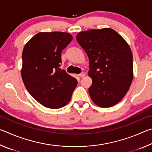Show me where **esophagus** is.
Returning <instances> with one entry per match:
<instances>
[{"label":"esophagus","instance_id":"esophagus-1","mask_svg":"<svg viewBox=\"0 0 152 152\" xmlns=\"http://www.w3.org/2000/svg\"><path fill=\"white\" fill-rule=\"evenodd\" d=\"M85 75H86V74L84 72H81L80 74H79V76L80 77V78H84V77L85 76Z\"/></svg>","mask_w":152,"mask_h":152}]
</instances>
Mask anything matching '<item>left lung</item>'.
<instances>
[{"mask_svg":"<svg viewBox=\"0 0 152 152\" xmlns=\"http://www.w3.org/2000/svg\"><path fill=\"white\" fill-rule=\"evenodd\" d=\"M76 39L89 59L92 101L102 108L116 104L125 96L133 78V54L128 43L110 28L80 32Z\"/></svg>","mask_w":152,"mask_h":152,"instance_id":"obj_1","label":"left lung"}]
</instances>
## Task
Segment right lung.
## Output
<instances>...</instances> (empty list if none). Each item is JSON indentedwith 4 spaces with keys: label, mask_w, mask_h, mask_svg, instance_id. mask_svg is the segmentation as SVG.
Instances as JSON below:
<instances>
[{
    "label": "right lung",
    "mask_w": 152,
    "mask_h": 152,
    "mask_svg": "<svg viewBox=\"0 0 152 152\" xmlns=\"http://www.w3.org/2000/svg\"><path fill=\"white\" fill-rule=\"evenodd\" d=\"M64 32H40L25 44L21 76L27 91L38 102L59 109L70 102L77 80L60 70L61 53L72 40Z\"/></svg>",
    "instance_id": "add662e5"
}]
</instances>
